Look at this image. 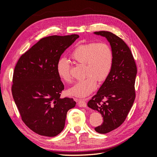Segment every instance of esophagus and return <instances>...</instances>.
Masks as SVG:
<instances>
[{"instance_id":"obj_1","label":"esophagus","mask_w":157,"mask_h":157,"mask_svg":"<svg viewBox=\"0 0 157 157\" xmlns=\"http://www.w3.org/2000/svg\"><path fill=\"white\" fill-rule=\"evenodd\" d=\"M78 105L80 107H86V101L84 100V99H78Z\"/></svg>"}]
</instances>
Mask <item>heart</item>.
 <instances>
[{
	"label": "heart",
	"instance_id": "b5f03b06",
	"mask_svg": "<svg viewBox=\"0 0 157 157\" xmlns=\"http://www.w3.org/2000/svg\"><path fill=\"white\" fill-rule=\"evenodd\" d=\"M71 57L76 62L84 65V79L75 83L69 90L71 95L84 98L96 89L97 80L104 81L110 75L113 65V52L111 46L105 42H90L75 47ZM56 71L61 79L71 82L70 64L67 59L61 58L56 64Z\"/></svg>",
	"mask_w": 157,
	"mask_h": 157
}]
</instances>
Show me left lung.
Segmentation results:
<instances>
[{"label": "left lung", "mask_w": 157, "mask_h": 157, "mask_svg": "<svg viewBox=\"0 0 157 157\" xmlns=\"http://www.w3.org/2000/svg\"><path fill=\"white\" fill-rule=\"evenodd\" d=\"M94 33L105 37L113 52L110 75L88 102V106L100 113L103 118L101 125L95 128V130L99 134H107L124 122L133 105L137 67L129 47L121 38L109 31Z\"/></svg>", "instance_id": "left-lung-1"}]
</instances>
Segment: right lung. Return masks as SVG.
Returning <instances> with one entry per match:
<instances>
[{"instance_id":"right-lung-1","label":"right lung","mask_w":157,"mask_h":157,"mask_svg":"<svg viewBox=\"0 0 157 157\" xmlns=\"http://www.w3.org/2000/svg\"><path fill=\"white\" fill-rule=\"evenodd\" d=\"M78 35L42 38L23 54L14 69L12 92L23 122L36 134L54 137L63 130L72 98H61L64 85L56 64Z\"/></svg>"}]
</instances>
